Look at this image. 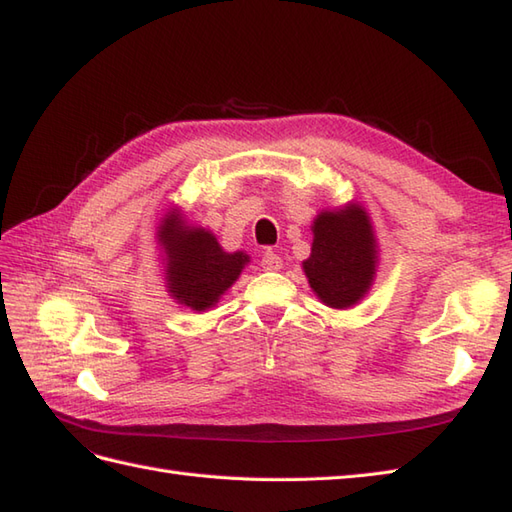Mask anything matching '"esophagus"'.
<instances>
[{"label":"esophagus","mask_w":512,"mask_h":512,"mask_svg":"<svg viewBox=\"0 0 512 512\" xmlns=\"http://www.w3.org/2000/svg\"><path fill=\"white\" fill-rule=\"evenodd\" d=\"M281 266H283V259L275 251H270V248L264 255H261V268L264 270L275 272V270H281Z\"/></svg>","instance_id":"1"}]
</instances>
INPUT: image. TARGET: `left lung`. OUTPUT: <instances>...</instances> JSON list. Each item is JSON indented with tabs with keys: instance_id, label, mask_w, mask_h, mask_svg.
Wrapping results in <instances>:
<instances>
[{
	"instance_id": "obj_1",
	"label": "left lung",
	"mask_w": 512,
	"mask_h": 512,
	"mask_svg": "<svg viewBox=\"0 0 512 512\" xmlns=\"http://www.w3.org/2000/svg\"><path fill=\"white\" fill-rule=\"evenodd\" d=\"M312 229V255L303 261L310 285L329 307L355 305L375 275V237L366 211L358 205L323 211Z\"/></svg>"
}]
</instances>
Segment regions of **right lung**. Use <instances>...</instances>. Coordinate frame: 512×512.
<instances>
[{
	"label": "right lung",
	"instance_id": "obj_1",
	"mask_svg": "<svg viewBox=\"0 0 512 512\" xmlns=\"http://www.w3.org/2000/svg\"><path fill=\"white\" fill-rule=\"evenodd\" d=\"M159 233L170 259L168 288L178 303L196 312L218 303L248 261L244 253H224L209 231L183 227L174 213L163 220Z\"/></svg>",
	"mask_w": 512,
	"mask_h": 512
}]
</instances>
